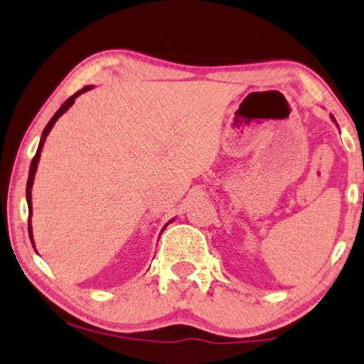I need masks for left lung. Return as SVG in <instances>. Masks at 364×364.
I'll return each instance as SVG.
<instances>
[{"mask_svg":"<svg viewBox=\"0 0 364 364\" xmlns=\"http://www.w3.org/2000/svg\"><path fill=\"white\" fill-rule=\"evenodd\" d=\"M333 121H334V123H336V119H334V118H333Z\"/></svg>","mask_w":364,"mask_h":364,"instance_id":"left-lung-1","label":"left lung"}]
</instances>
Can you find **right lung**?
Instances as JSON below:
<instances>
[{"instance_id":"1","label":"right lung","mask_w":364,"mask_h":364,"mask_svg":"<svg viewBox=\"0 0 364 364\" xmlns=\"http://www.w3.org/2000/svg\"><path fill=\"white\" fill-rule=\"evenodd\" d=\"M93 88H95L93 85H88V86H85V88H81L80 91H76V93L73 95V96H70V98H68V100L65 101V103L61 105V108L56 111L55 116H53V118L50 119V123L46 124V128L43 129V134H41L40 144H38V151H36L35 158H33V161H31L30 174H28V183H26V201H28V210H30V220H28V230H30V238H31V243H33V246H35V241H33V228H31V210H33V206H31V188H33V181H35V174H36V169H38V163H40V158H41V149H43V144H45V141H46V136H48V134H50L51 128H53V126H55L56 121L60 119V116L65 114L66 111L70 109L73 105H75V100L77 98V96L83 95V93H86V91L93 90ZM164 228H166V226H164ZM164 228H163V230H164Z\"/></svg>"}]
</instances>
